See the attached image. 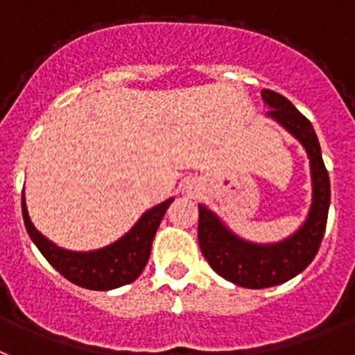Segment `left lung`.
<instances>
[{
    "instance_id": "left-lung-1",
    "label": "left lung",
    "mask_w": 355,
    "mask_h": 355,
    "mask_svg": "<svg viewBox=\"0 0 355 355\" xmlns=\"http://www.w3.org/2000/svg\"><path fill=\"white\" fill-rule=\"evenodd\" d=\"M272 119L293 133L309 153L312 171V207L302 229L291 238L272 245L249 243L223 227L205 205H198V243L207 263L222 278L245 288H265L285 284L305 270L323 240L330 205V180L321 148L311 121L294 108L284 95L261 92Z\"/></svg>"
}]
</instances>
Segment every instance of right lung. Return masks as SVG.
Wrapping results in <instances>:
<instances>
[{
    "mask_svg": "<svg viewBox=\"0 0 355 355\" xmlns=\"http://www.w3.org/2000/svg\"><path fill=\"white\" fill-rule=\"evenodd\" d=\"M171 202L173 198H169L142 214V218L133 225L132 231L112 245L92 252H71L59 249L40 231H35L28 218L25 195L21 196L25 227L41 254L68 282L90 291H110L122 287L141 276L150 258L155 233Z\"/></svg>",
    "mask_w": 355,
    "mask_h": 355,
    "instance_id": "1",
    "label": "right lung"
}]
</instances>
